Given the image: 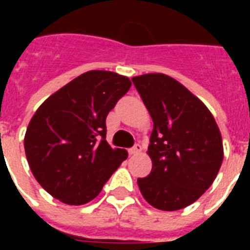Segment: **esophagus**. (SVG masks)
Returning <instances> with one entry per match:
<instances>
[{
    "instance_id": "esophagus-1",
    "label": "esophagus",
    "mask_w": 250,
    "mask_h": 250,
    "mask_svg": "<svg viewBox=\"0 0 250 250\" xmlns=\"http://www.w3.org/2000/svg\"><path fill=\"white\" fill-rule=\"evenodd\" d=\"M142 151V146L139 145V143H136L135 146L132 147L130 150V154L131 155H135V154H138V152H141Z\"/></svg>"
}]
</instances>
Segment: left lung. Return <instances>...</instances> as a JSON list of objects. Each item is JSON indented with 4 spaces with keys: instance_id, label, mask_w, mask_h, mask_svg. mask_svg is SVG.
Wrapping results in <instances>:
<instances>
[{
    "instance_id": "left-lung-1",
    "label": "left lung",
    "mask_w": 250,
    "mask_h": 250,
    "mask_svg": "<svg viewBox=\"0 0 250 250\" xmlns=\"http://www.w3.org/2000/svg\"><path fill=\"white\" fill-rule=\"evenodd\" d=\"M154 122L147 154L151 173L138 178L142 195L159 210L195 202L211 186L224 159L222 138L208 107L173 77H132Z\"/></svg>"
}]
</instances>
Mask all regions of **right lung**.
<instances>
[{"mask_svg": "<svg viewBox=\"0 0 250 250\" xmlns=\"http://www.w3.org/2000/svg\"><path fill=\"white\" fill-rule=\"evenodd\" d=\"M130 87V79L115 72H85L36 111L25 134V154L52 197L66 205L87 204L127 159L125 148L105 141V118Z\"/></svg>", "mask_w": 250, "mask_h": 250, "instance_id": "1", "label": "right lung"}]
</instances>
